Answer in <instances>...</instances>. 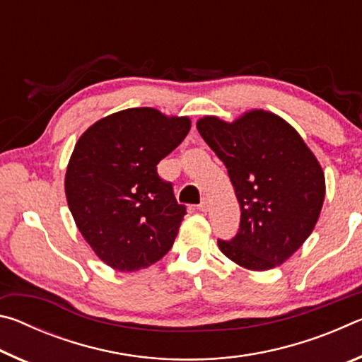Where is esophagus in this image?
Returning <instances> with one entry per match:
<instances>
[{
    "instance_id": "34e87169",
    "label": "esophagus",
    "mask_w": 362,
    "mask_h": 362,
    "mask_svg": "<svg viewBox=\"0 0 362 362\" xmlns=\"http://www.w3.org/2000/svg\"><path fill=\"white\" fill-rule=\"evenodd\" d=\"M198 209H199L201 212H207V211H209V201H207L206 198L201 199V203L198 204Z\"/></svg>"
}]
</instances>
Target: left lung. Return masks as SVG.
<instances>
[{
	"mask_svg": "<svg viewBox=\"0 0 362 362\" xmlns=\"http://www.w3.org/2000/svg\"><path fill=\"white\" fill-rule=\"evenodd\" d=\"M196 127L223 161L241 207L236 236L218 249L238 265L265 272L311 235L326 194L321 164L278 115L250 110L233 122L204 116Z\"/></svg>",
	"mask_w": 362,
	"mask_h": 362,
	"instance_id": "left-lung-1",
	"label": "left lung"
}]
</instances>
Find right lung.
Wrapping results in <instances>:
<instances>
[{
  "mask_svg": "<svg viewBox=\"0 0 362 362\" xmlns=\"http://www.w3.org/2000/svg\"><path fill=\"white\" fill-rule=\"evenodd\" d=\"M189 127L187 116L127 108L94 122L76 142L66 203L84 240L113 269L148 268L173 247L187 209L156 166Z\"/></svg>",
  "mask_w": 362,
  "mask_h": 362,
  "instance_id": "obj_1",
  "label": "right lung"
}]
</instances>
